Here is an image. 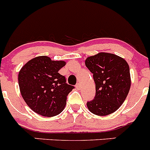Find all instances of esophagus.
Instances as JSON below:
<instances>
[{
    "label": "esophagus",
    "instance_id": "obj_1",
    "mask_svg": "<svg viewBox=\"0 0 150 150\" xmlns=\"http://www.w3.org/2000/svg\"><path fill=\"white\" fill-rule=\"evenodd\" d=\"M76 88L77 90H80L81 89V85H80V83H77L76 85Z\"/></svg>",
    "mask_w": 150,
    "mask_h": 150
}]
</instances>
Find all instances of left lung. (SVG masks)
I'll list each match as a JSON object with an SVG mask.
<instances>
[{"label":"left lung","instance_id":"1","mask_svg":"<svg viewBox=\"0 0 150 150\" xmlns=\"http://www.w3.org/2000/svg\"><path fill=\"white\" fill-rule=\"evenodd\" d=\"M85 65L93 74L96 84L95 97L87 102L88 110L102 116L116 111L130 89L127 62L113 54L101 52L87 58Z\"/></svg>","mask_w":150,"mask_h":150}]
</instances>
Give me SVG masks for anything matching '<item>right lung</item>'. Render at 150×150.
I'll return each instance as SVG.
<instances>
[{
  "mask_svg": "<svg viewBox=\"0 0 150 150\" xmlns=\"http://www.w3.org/2000/svg\"><path fill=\"white\" fill-rule=\"evenodd\" d=\"M65 65V61L40 56L26 62L20 71L18 84L22 97L38 114L52 117L65 108L67 96L74 88L58 73Z\"/></svg>",
  "mask_w": 150,
  "mask_h": 150,
  "instance_id": "add662e5",
  "label": "right lung"
}]
</instances>
